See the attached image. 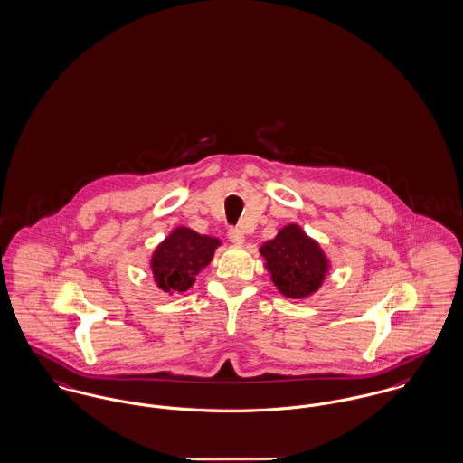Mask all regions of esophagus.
<instances>
[{
	"label": "esophagus",
	"mask_w": 463,
	"mask_h": 463,
	"mask_svg": "<svg viewBox=\"0 0 463 463\" xmlns=\"http://www.w3.org/2000/svg\"><path fill=\"white\" fill-rule=\"evenodd\" d=\"M227 236H229L231 243H234V245H243V241H245V232L241 229H238V227H231Z\"/></svg>",
	"instance_id": "obj_1"
}]
</instances>
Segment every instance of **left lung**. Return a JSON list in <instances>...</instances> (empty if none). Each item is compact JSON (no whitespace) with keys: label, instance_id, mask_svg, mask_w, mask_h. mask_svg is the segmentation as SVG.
<instances>
[{"label":"left lung","instance_id":"obj_1","mask_svg":"<svg viewBox=\"0 0 463 463\" xmlns=\"http://www.w3.org/2000/svg\"><path fill=\"white\" fill-rule=\"evenodd\" d=\"M271 280L287 298H307L314 294L327 273V259L319 245L308 238L299 225L284 227L275 240L260 247Z\"/></svg>","mask_w":463,"mask_h":463}]
</instances>
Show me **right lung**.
Returning <instances> with one entry per match:
<instances>
[{"label":"right lung","mask_w":463,"mask_h":463,"mask_svg":"<svg viewBox=\"0 0 463 463\" xmlns=\"http://www.w3.org/2000/svg\"><path fill=\"white\" fill-rule=\"evenodd\" d=\"M220 240L203 236L188 227L175 229L151 257L156 285L165 292L188 290L203 268L213 259Z\"/></svg>","instance_id":"right-lung-1"}]
</instances>
